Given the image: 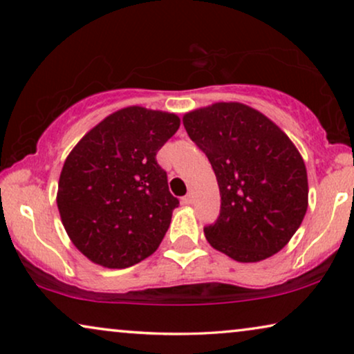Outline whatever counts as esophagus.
<instances>
[{
  "label": "esophagus",
  "mask_w": 354,
  "mask_h": 354,
  "mask_svg": "<svg viewBox=\"0 0 354 354\" xmlns=\"http://www.w3.org/2000/svg\"><path fill=\"white\" fill-rule=\"evenodd\" d=\"M182 203H183V205H192V203H193V193H188L187 196H183Z\"/></svg>",
  "instance_id": "esophagus-1"
}]
</instances>
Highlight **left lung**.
Listing matches in <instances>:
<instances>
[{"instance_id":"8db88e82","label":"left lung","mask_w":354,"mask_h":354,"mask_svg":"<svg viewBox=\"0 0 354 354\" xmlns=\"http://www.w3.org/2000/svg\"><path fill=\"white\" fill-rule=\"evenodd\" d=\"M182 120L221 192V214L205 229L207 243L239 263L279 253L308 209V172L295 143L268 115L236 101L193 109Z\"/></svg>"}]
</instances>
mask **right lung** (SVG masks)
Returning <instances> with one entry per match:
<instances>
[{"label": "right lung", "instance_id": "add662e5", "mask_svg": "<svg viewBox=\"0 0 354 354\" xmlns=\"http://www.w3.org/2000/svg\"><path fill=\"white\" fill-rule=\"evenodd\" d=\"M178 127L177 114L127 106L72 148L56 203L71 241L91 263L124 269L158 250L178 200L156 153Z\"/></svg>", "mask_w": 354, "mask_h": 354}]
</instances>
